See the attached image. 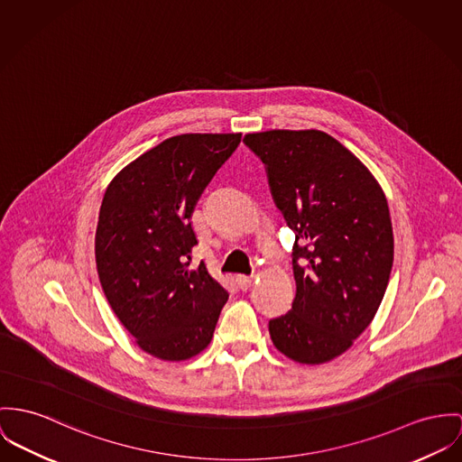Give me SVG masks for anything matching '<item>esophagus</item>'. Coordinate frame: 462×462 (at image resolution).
Wrapping results in <instances>:
<instances>
[{"label": "esophagus", "mask_w": 462, "mask_h": 462, "mask_svg": "<svg viewBox=\"0 0 462 462\" xmlns=\"http://www.w3.org/2000/svg\"><path fill=\"white\" fill-rule=\"evenodd\" d=\"M254 282V278L253 276H245V274H239L237 278H236V283L239 288H243V290H248L249 286L253 284Z\"/></svg>", "instance_id": "obj_1"}]
</instances>
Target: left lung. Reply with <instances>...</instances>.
Segmentation results:
<instances>
[{
    "mask_svg": "<svg viewBox=\"0 0 462 462\" xmlns=\"http://www.w3.org/2000/svg\"><path fill=\"white\" fill-rule=\"evenodd\" d=\"M276 208L295 232L291 310L269 321L283 356L323 364L345 354L385 295L393 234L385 193L367 167L319 130L248 134Z\"/></svg>",
    "mask_w": 462,
    "mask_h": 462,
    "instance_id": "left-lung-1",
    "label": "left lung"
}]
</instances>
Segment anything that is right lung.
Here are the masks:
<instances>
[{"label": "right lung", "mask_w": 462, "mask_h": 462, "mask_svg": "<svg viewBox=\"0 0 462 462\" xmlns=\"http://www.w3.org/2000/svg\"><path fill=\"white\" fill-rule=\"evenodd\" d=\"M241 134H184L149 149L106 188L97 271L106 300L145 354L179 362L213 339L228 291L204 262L189 269L193 209Z\"/></svg>", "instance_id": "add662e5"}]
</instances>
